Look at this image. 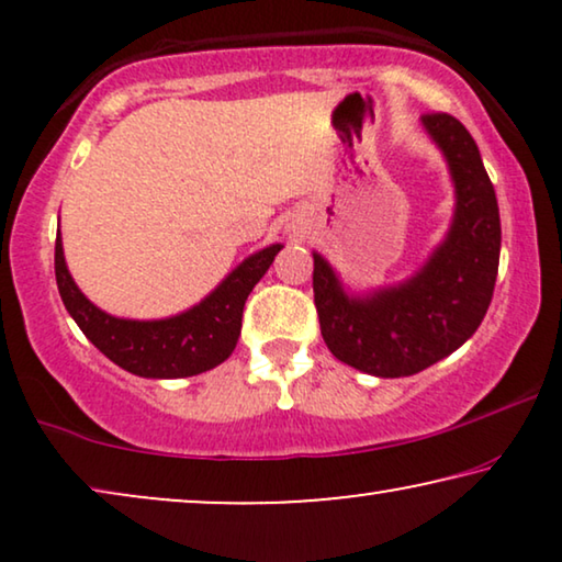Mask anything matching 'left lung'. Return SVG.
Here are the masks:
<instances>
[{"instance_id":"1","label":"left lung","mask_w":562,"mask_h":562,"mask_svg":"<svg viewBox=\"0 0 562 562\" xmlns=\"http://www.w3.org/2000/svg\"><path fill=\"white\" fill-rule=\"evenodd\" d=\"M456 181V220L427 266L396 289L350 299L329 263L314 252V306L329 352L358 371L398 379L458 350L486 317L502 248L496 191L479 145L448 112H427Z\"/></svg>"}]
</instances>
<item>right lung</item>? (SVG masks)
I'll return each mask as SVG.
<instances>
[{"mask_svg":"<svg viewBox=\"0 0 562 562\" xmlns=\"http://www.w3.org/2000/svg\"><path fill=\"white\" fill-rule=\"evenodd\" d=\"M281 245L243 260L202 304L171 319H117L97 310L76 286L66 268L64 245L56 237V281L66 310L81 333L112 363L143 379H183L220 366L235 350L243 327V306L263 279Z\"/></svg>","mask_w":562,"mask_h":562,"instance_id":"right-lung-1","label":"right lung"}]
</instances>
